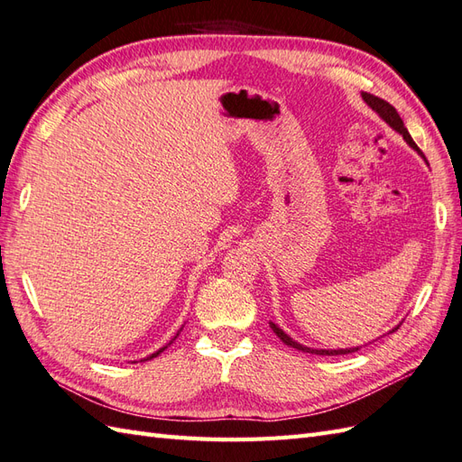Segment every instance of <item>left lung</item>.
Returning <instances> with one entry per match:
<instances>
[{
	"mask_svg": "<svg viewBox=\"0 0 462 462\" xmlns=\"http://www.w3.org/2000/svg\"><path fill=\"white\" fill-rule=\"evenodd\" d=\"M363 99L366 101V104L373 107L376 114L384 119L388 125L393 129V131H398L403 139H406V143L411 146L413 151H418L423 159H425V154L420 151V146L413 143V139H411V134L408 133V129H406V125H403V121H402V117L398 116V111H396V107L393 106H390L388 101H384L382 97H376V96H373V94H366V92H363ZM270 328H273V331L280 337V341H282L284 345H288V346H294V348H298V351H303V353H311V355H328V356H333V355H348V353H356L358 351V346H353V348H337V351H328V348H310V346H303V345H300V343H296L294 339H291V337H288L282 329L278 328L276 323H273L270 321ZM400 328V325H398ZM396 328V329H398ZM396 329H392V331H396Z\"/></svg>",
	"mask_w": 462,
	"mask_h": 462,
	"instance_id": "obj_1",
	"label": "left lung"
}]
</instances>
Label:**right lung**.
Instances as JSON below:
<instances>
[{
    "instance_id": "right-lung-1",
    "label": "right lung",
    "mask_w": 462,
    "mask_h": 462,
    "mask_svg": "<svg viewBox=\"0 0 462 462\" xmlns=\"http://www.w3.org/2000/svg\"><path fill=\"white\" fill-rule=\"evenodd\" d=\"M174 339H176V337H174ZM171 343H172V341H171ZM171 343H168V345H171ZM164 348H166V346H162V348H161V351H156V353H152L151 356H146V361H149V358H154V356H159V355H161V353L164 351Z\"/></svg>"
}]
</instances>
